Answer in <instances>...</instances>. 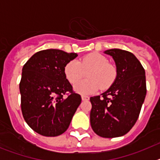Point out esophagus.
Here are the masks:
<instances>
[{
  "label": "esophagus",
  "instance_id": "34e87169",
  "mask_svg": "<svg viewBox=\"0 0 160 160\" xmlns=\"http://www.w3.org/2000/svg\"><path fill=\"white\" fill-rule=\"evenodd\" d=\"M82 101H88L90 99V98L88 96H86V95H82Z\"/></svg>",
  "mask_w": 160,
  "mask_h": 160
}]
</instances>
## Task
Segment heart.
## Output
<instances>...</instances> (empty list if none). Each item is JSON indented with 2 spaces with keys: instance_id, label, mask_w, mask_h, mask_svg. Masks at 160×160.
<instances>
[{
  "instance_id": "1",
  "label": "heart",
  "mask_w": 160,
  "mask_h": 160,
  "mask_svg": "<svg viewBox=\"0 0 160 160\" xmlns=\"http://www.w3.org/2000/svg\"><path fill=\"white\" fill-rule=\"evenodd\" d=\"M88 79L76 83L73 89L79 94L87 95L97 92L101 87L107 90L114 82L117 76L116 68L103 55L91 53L79 60L70 61L64 69L65 75L70 83H74L84 77L86 72Z\"/></svg>"
}]
</instances>
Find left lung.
<instances>
[{
  "label": "left lung",
  "instance_id": "left-lung-1",
  "mask_svg": "<svg viewBox=\"0 0 160 160\" xmlns=\"http://www.w3.org/2000/svg\"><path fill=\"white\" fill-rule=\"evenodd\" d=\"M104 53L114 60L117 76L106 92L90 98V125L98 135L115 138L126 135L138 119L147 94L146 76L131 52L111 49Z\"/></svg>",
  "mask_w": 160,
  "mask_h": 160
}]
</instances>
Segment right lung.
Masks as SVG:
<instances>
[{
  "label": "right lung",
  "mask_w": 160,
  "mask_h": 160,
  "mask_svg": "<svg viewBox=\"0 0 160 160\" xmlns=\"http://www.w3.org/2000/svg\"><path fill=\"white\" fill-rule=\"evenodd\" d=\"M77 56L45 49L32 55L22 68L19 84L22 114L28 125L43 136L64 133L81 103V95L73 91L64 72L66 65ZM66 93L68 96L64 98Z\"/></svg>",
  "instance_id": "right-lung-1"
}]
</instances>
